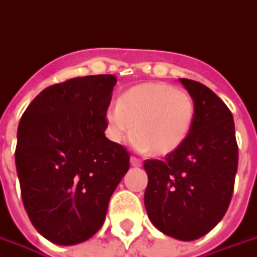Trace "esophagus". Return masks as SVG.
<instances>
[{
  "label": "esophagus",
  "mask_w": 257,
  "mask_h": 257,
  "mask_svg": "<svg viewBox=\"0 0 257 257\" xmlns=\"http://www.w3.org/2000/svg\"><path fill=\"white\" fill-rule=\"evenodd\" d=\"M130 164H132V166H141V161L139 158H136V157H132L130 158Z\"/></svg>",
  "instance_id": "1"
}]
</instances>
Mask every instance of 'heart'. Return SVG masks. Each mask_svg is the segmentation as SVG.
<instances>
[{
    "instance_id": "b5f03b06",
    "label": "heart",
    "mask_w": 257,
    "mask_h": 257,
    "mask_svg": "<svg viewBox=\"0 0 257 257\" xmlns=\"http://www.w3.org/2000/svg\"><path fill=\"white\" fill-rule=\"evenodd\" d=\"M196 103L189 92L166 82L133 86L106 110L107 133L114 143L133 136L140 151L164 157L176 151L192 132Z\"/></svg>"
}]
</instances>
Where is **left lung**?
Wrapping results in <instances>:
<instances>
[{"instance_id": "8db88e82", "label": "left lung", "mask_w": 257, "mask_h": 257, "mask_svg": "<svg viewBox=\"0 0 257 257\" xmlns=\"http://www.w3.org/2000/svg\"><path fill=\"white\" fill-rule=\"evenodd\" d=\"M196 103V117L185 143L164 161L147 159L144 204L161 232L194 240L225 215L238 169V144L231 110L210 88L180 78Z\"/></svg>"}]
</instances>
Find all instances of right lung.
Wrapping results in <instances>:
<instances>
[{"label":"right lung","instance_id":"1","mask_svg":"<svg viewBox=\"0 0 257 257\" xmlns=\"http://www.w3.org/2000/svg\"><path fill=\"white\" fill-rule=\"evenodd\" d=\"M114 75L51 85L26 107L18 125L15 164L26 213L37 232L77 245L103 225L130 154L106 139Z\"/></svg>","mask_w":257,"mask_h":257}]
</instances>
